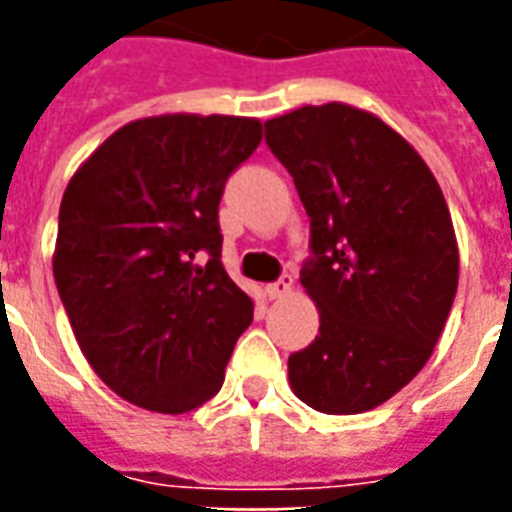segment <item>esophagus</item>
Segmentation results:
<instances>
[{
  "mask_svg": "<svg viewBox=\"0 0 512 512\" xmlns=\"http://www.w3.org/2000/svg\"><path fill=\"white\" fill-rule=\"evenodd\" d=\"M290 290H293V277H282L277 279V282L266 285V296L274 301V299H282V296H288Z\"/></svg>",
  "mask_w": 512,
  "mask_h": 512,
  "instance_id": "esophagus-1",
  "label": "esophagus"
}]
</instances>
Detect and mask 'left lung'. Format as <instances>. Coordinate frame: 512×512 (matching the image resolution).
Returning a JSON list of instances; mask_svg holds the SVG:
<instances>
[{
	"label": "left lung",
	"mask_w": 512,
	"mask_h": 512,
	"mask_svg": "<svg viewBox=\"0 0 512 512\" xmlns=\"http://www.w3.org/2000/svg\"><path fill=\"white\" fill-rule=\"evenodd\" d=\"M310 216L301 285L315 343L290 354V389L323 414H362L417 376L458 290V241L428 164L356 106H301L266 123Z\"/></svg>",
	"instance_id": "8db88e82"
}]
</instances>
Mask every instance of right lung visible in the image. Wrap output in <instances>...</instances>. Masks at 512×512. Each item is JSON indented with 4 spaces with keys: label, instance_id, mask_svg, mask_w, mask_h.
Returning a JSON list of instances; mask_svg holds the SVG:
<instances>
[{
    "label": "right lung",
    "instance_id": "add662e5",
    "mask_svg": "<svg viewBox=\"0 0 512 512\" xmlns=\"http://www.w3.org/2000/svg\"><path fill=\"white\" fill-rule=\"evenodd\" d=\"M260 139L255 117H142L62 194L54 282L84 359L134 406L183 414L222 389L252 299L222 266L219 200Z\"/></svg>",
    "mask_w": 512,
    "mask_h": 512
}]
</instances>
